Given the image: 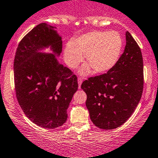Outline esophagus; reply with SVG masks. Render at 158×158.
<instances>
[{
	"mask_svg": "<svg viewBox=\"0 0 158 158\" xmlns=\"http://www.w3.org/2000/svg\"><path fill=\"white\" fill-rule=\"evenodd\" d=\"M77 82H78V87L81 88V84H82V82H83V80L81 78H80V77H78V78H77Z\"/></svg>",
	"mask_w": 158,
	"mask_h": 158,
	"instance_id": "34e87169",
	"label": "esophagus"
}]
</instances>
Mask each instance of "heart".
<instances>
[{
	"label": "heart",
	"instance_id": "b5f03b06",
	"mask_svg": "<svg viewBox=\"0 0 158 158\" xmlns=\"http://www.w3.org/2000/svg\"><path fill=\"white\" fill-rule=\"evenodd\" d=\"M123 46V38L118 31H89L66 44L64 59L69 68L76 69L85 54L88 64L80 69L81 75H87L93 69L96 73H105L118 62Z\"/></svg>",
	"mask_w": 158,
	"mask_h": 158
}]
</instances>
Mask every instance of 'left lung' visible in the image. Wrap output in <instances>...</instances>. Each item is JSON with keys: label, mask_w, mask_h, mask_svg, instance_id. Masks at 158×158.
<instances>
[{"label": "left lung", "mask_w": 158, "mask_h": 158, "mask_svg": "<svg viewBox=\"0 0 158 158\" xmlns=\"http://www.w3.org/2000/svg\"><path fill=\"white\" fill-rule=\"evenodd\" d=\"M126 47L113 69L91 77L81 84L86 93V106L95 126L102 130L118 128L129 119L143 91V59L141 50L130 32Z\"/></svg>", "instance_id": "8db88e82"}]
</instances>
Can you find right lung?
Here are the masks:
<instances>
[{
  "mask_svg": "<svg viewBox=\"0 0 158 158\" xmlns=\"http://www.w3.org/2000/svg\"><path fill=\"white\" fill-rule=\"evenodd\" d=\"M40 23L19 44L13 63L18 102L27 118L44 128L53 129L67 120V109L78 87L77 77L59 63L62 38ZM50 47L52 54L40 50Z\"/></svg>",
  "mask_w": 158,
  "mask_h": 158,
  "instance_id": "obj_1",
  "label": "right lung"
}]
</instances>
